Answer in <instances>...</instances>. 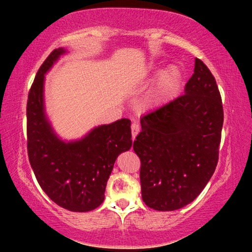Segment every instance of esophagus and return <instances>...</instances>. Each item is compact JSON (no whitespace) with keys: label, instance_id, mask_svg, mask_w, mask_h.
Masks as SVG:
<instances>
[{"label":"esophagus","instance_id":"1","mask_svg":"<svg viewBox=\"0 0 252 252\" xmlns=\"http://www.w3.org/2000/svg\"><path fill=\"white\" fill-rule=\"evenodd\" d=\"M130 128H132V136H133V140H134V139H135V136L140 132V125L137 123H133L132 126H130Z\"/></svg>","mask_w":252,"mask_h":252}]
</instances>
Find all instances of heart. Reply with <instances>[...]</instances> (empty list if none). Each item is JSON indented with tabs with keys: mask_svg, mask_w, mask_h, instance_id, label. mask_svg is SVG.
<instances>
[{
	"mask_svg": "<svg viewBox=\"0 0 252 252\" xmlns=\"http://www.w3.org/2000/svg\"><path fill=\"white\" fill-rule=\"evenodd\" d=\"M181 79V72L177 66L172 65V66L167 67L160 75V88L163 91H170L177 87V85L180 82Z\"/></svg>",
	"mask_w": 252,
	"mask_h": 252,
	"instance_id": "b5f03b06",
	"label": "heart"
}]
</instances>
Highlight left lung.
I'll return each mask as SVG.
<instances>
[{
    "label": "left lung",
    "instance_id": "8db88e82",
    "mask_svg": "<svg viewBox=\"0 0 252 252\" xmlns=\"http://www.w3.org/2000/svg\"><path fill=\"white\" fill-rule=\"evenodd\" d=\"M223 110L211 71L195 58L185 94L141 118L133 143L141 160L142 199L174 211L201 194L218 164Z\"/></svg>",
    "mask_w": 252,
    "mask_h": 252
}]
</instances>
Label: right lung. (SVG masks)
I'll use <instances>...</instances> for the list:
<instances>
[{
  "label": "right lung",
  "instance_id": "right-lung-1",
  "mask_svg": "<svg viewBox=\"0 0 252 252\" xmlns=\"http://www.w3.org/2000/svg\"><path fill=\"white\" fill-rule=\"evenodd\" d=\"M63 48L55 49L37 71L27 99V153L42 190L57 205L88 212L104 201L106 182L117 157L132 147L130 120L123 118L92 129L81 140L64 142L44 113V74Z\"/></svg>",
  "mask_w": 252,
  "mask_h": 252
}]
</instances>
